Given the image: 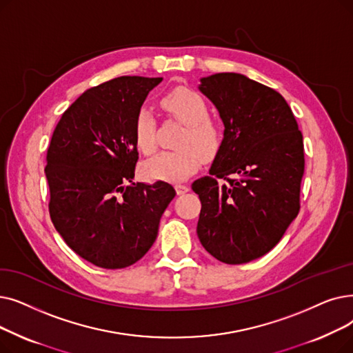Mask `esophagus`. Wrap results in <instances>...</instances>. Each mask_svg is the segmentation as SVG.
<instances>
[{
  "instance_id": "1",
  "label": "esophagus",
  "mask_w": 353,
  "mask_h": 353,
  "mask_svg": "<svg viewBox=\"0 0 353 353\" xmlns=\"http://www.w3.org/2000/svg\"><path fill=\"white\" fill-rule=\"evenodd\" d=\"M174 189H176L177 194H185V193H188L190 190V188L188 185H181V183H177V185L174 186Z\"/></svg>"
}]
</instances>
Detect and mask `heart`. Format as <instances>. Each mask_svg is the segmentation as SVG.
I'll use <instances>...</instances> for the list:
<instances>
[{"mask_svg":"<svg viewBox=\"0 0 353 353\" xmlns=\"http://www.w3.org/2000/svg\"><path fill=\"white\" fill-rule=\"evenodd\" d=\"M165 111L170 112L186 131L181 134L177 151H163L143 165V173L150 180L181 181L192 176L203 161V156L216 152L221 131L212 122L205 99L188 88H177L161 99ZM134 140L144 154L156 151V121L151 111L141 108L134 122Z\"/></svg>","mask_w":353,"mask_h":353,"instance_id":"1","label":"heart"}]
</instances>
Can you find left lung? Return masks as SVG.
Wrapping results in <instances>:
<instances>
[{"instance_id": "left-lung-1", "label": "left lung", "mask_w": 353, "mask_h": 353, "mask_svg": "<svg viewBox=\"0 0 353 353\" xmlns=\"http://www.w3.org/2000/svg\"><path fill=\"white\" fill-rule=\"evenodd\" d=\"M199 90L225 130L209 176L192 185L202 203L197 236L219 261L245 264L271 251L297 216L303 135L279 92L245 74L206 76Z\"/></svg>"}]
</instances>
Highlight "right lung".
<instances>
[{
    "mask_svg": "<svg viewBox=\"0 0 353 353\" xmlns=\"http://www.w3.org/2000/svg\"><path fill=\"white\" fill-rule=\"evenodd\" d=\"M161 81L121 76L90 88L52 135L44 168L52 222L68 247L97 267L118 270L141 259L176 196L165 181H132L135 117Z\"/></svg>",
    "mask_w": 353,
    "mask_h": 353,
    "instance_id": "right-lung-1",
    "label": "right lung"
}]
</instances>
